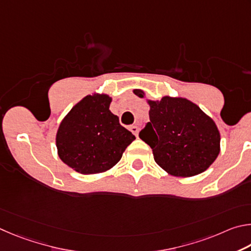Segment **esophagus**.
Returning <instances> with one entry per match:
<instances>
[{
  "label": "esophagus",
  "mask_w": 251,
  "mask_h": 251,
  "mask_svg": "<svg viewBox=\"0 0 251 251\" xmlns=\"http://www.w3.org/2000/svg\"><path fill=\"white\" fill-rule=\"evenodd\" d=\"M129 130L135 135V137H137L138 133H139V126H129Z\"/></svg>",
  "instance_id": "obj_1"
}]
</instances>
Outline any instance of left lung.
Listing matches in <instances>:
<instances>
[{
  "label": "left lung",
  "instance_id": "obj_1",
  "mask_svg": "<svg viewBox=\"0 0 251 251\" xmlns=\"http://www.w3.org/2000/svg\"><path fill=\"white\" fill-rule=\"evenodd\" d=\"M133 92L143 98L142 90ZM149 104L150 122L139 137L151 147L156 163L174 176H194L207 170L218 156L221 144L212 119L184 98L163 97Z\"/></svg>",
  "mask_w": 251,
  "mask_h": 251
}]
</instances>
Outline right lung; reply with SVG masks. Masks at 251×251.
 I'll list each match as a JSON object with an SVG mask.
<instances>
[{"label":"right lung","instance_id":"obj_1","mask_svg":"<svg viewBox=\"0 0 251 251\" xmlns=\"http://www.w3.org/2000/svg\"><path fill=\"white\" fill-rule=\"evenodd\" d=\"M107 95L87 96L61 121L56 135L60 160L81 174L111 169L135 139L109 110Z\"/></svg>","mask_w":251,"mask_h":251}]
</instances>
